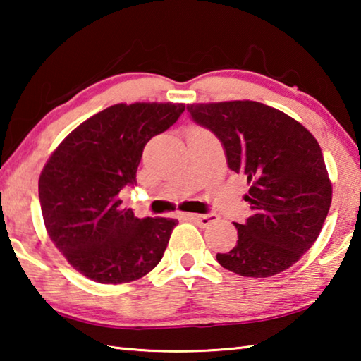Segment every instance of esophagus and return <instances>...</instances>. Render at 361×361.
Returning a JSON list of instances; mask_svg holds the SVG:
<instances>
[{"label":"esophagus","mask_w":361,"mask_h":361,"mask_svg":"<svg viewBox=\"0 0 361 361\" xmlns=\"http://www.w3.org/2000/svg\"><path fill=\"white\" fill-rule=\"evenodd\" d=\"M188 221H194L197 223L199 226H202V228H207V226H210L213 223H216L218 216L213 215V213H209V215H195V213H183L181 215Z\"/></svg>","instance_id":"34e87169"}]
</instances>
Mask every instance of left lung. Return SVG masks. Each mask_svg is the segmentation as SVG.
<instances>
[{"instance_id":"8db88e82","label":"left lung","mask_w":361,"mask_h":361,"mask_svg":"<svg viewBox=\"0 0 361 361\" xmlns=\"http://www.w3.org/2000/svg\"><path fill=\"white\" fill-rule=\"evenodd\" d=\"M188 111L221 142L228 167L245 176L252 216L235 223L237 245L218 253L224 269L271 277L314 245L331 205L333 186L320 145L302 124L252 100L192 103Z\"/></svg>"}]
</instances>
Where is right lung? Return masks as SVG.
Here are the masks:
<instances>
[{
	"label": "right lung",
	"instance_id": "add662e5",
	"mask_svg": "<svg viewBox=\"0 0 361 361\" xmlns=\"http://www.w3.org/2000/svg\"><path fill=\"white\" fill-rule=\"evenodd\" d=\"M183 103H118L84 121L39 175L46 231L66 261L99 283H129L162 259L172 218H137L121 189L137 183L149 140L173 126Z\"/></svg>",
	"mask_w": 361,
	"mask_h": 361
}]
</instances>
